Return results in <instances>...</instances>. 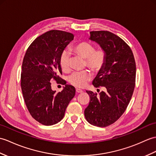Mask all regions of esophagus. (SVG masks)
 <instances>
[{
    "label": "esophagus",
    "instance_id": "esophagus-1",
    "mask_svg": "<svg viewBox=\"0 0 156 156\" xmlns=\"http://www.w3.org/2000/svg\"><path fill=\"white\" fill-rule=\"evenodd\" d=\"M76 91L77 93H82V90L81 89H78V88L76 89Z\"/></svg>",
    "mask_w": 156,
    "mask_h": 156
}]
</instances>
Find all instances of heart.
Listing matches in <instances>:
<instances>
[{"instance_id": "obj_1", "label": "heart", "mask_w": 156, "mask_h": 156, "mask_svg": "<svg viewBox=\"0 0 156 156\" xmlns=\"http://www.w3.org/2000/svg\"><path fill=\"white\" fill-rule=\"evenodd\" d=\"M73 50L78 55L86 58V65L94 72H98L104 67L107 60V53L103 48L96 49L92 43L82 41L73 46ZM70 53L64 50L60 57V64L64 71L70 70ZM92 78V74L89 70L74 72L68 78L71 84L78 88L84 87L87 82Z\"/></svg>"}]
</instances>
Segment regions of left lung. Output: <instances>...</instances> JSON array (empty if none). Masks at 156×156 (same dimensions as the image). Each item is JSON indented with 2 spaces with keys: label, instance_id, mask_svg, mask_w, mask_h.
I'll return each mask as SVG.
<instances>
[{
  "label": "left lung",
  "instance_id": "obj_1",
  "mask_svg": "<svg viewBox=\"0 0 156 156\" xmlns=\"http://www.w3.org/2000/svg\"><path fill=\"white\" fill-rule=\"evenodd\" d=\"M90 39L107 53L106 64L92 82L106 90L99 95L86 91L90 100L84 115L90 124L104 128L117 121L128 106L135 88L136 62L130 47L112 32L92 31Z\"/></svg>",
  "mask_w": 156,
  "mask_h": 156
}]
</instances>
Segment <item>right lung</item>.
<instances>
[{"mask_svg": "<svg viewBox=\"0 0 156 156\" xmlns=\"http://www.w3.org/2000/svg\"><path fill=\"white\" fill-rule=\"evenodd\" d=\"M74 34L52 30L39 36L29 46L23 61L20 86L24 102L32 117L44 126H52L64 118L75 96L74 86L66 84L61 92L51 88V80L66 84L61 78L60 57Z\"/></svg>", "mask_w": 156, "mask_h": 156, "instance_id": "obj_1", "label": "right lung"}]
</instances>
